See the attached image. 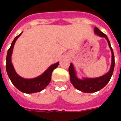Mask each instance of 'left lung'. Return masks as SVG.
I'll list each match as a JSON object with an SVG mask.
<instances>
[{
  "label": "left lung",
  "mask_w": 121,
  "mask_h": 121,
  "mask_svg": "<svg viewBox=\"0 0 121 121\" xmlns=\"http://www.w3.org/2000/svg\"><path fill=\"white\" fill-rule=\"evenodd\" d=\"M95 34L100 37H104L107 40L109 48L112 52V64L109 71L104 75L97 78H83L82 79H80L77 77L76 72L74 67V65L73 63L70 64L69 68V73L70 74V80L71 83L76 89L84 93H95L102 89L109 82L114 70V54L108 38L106 35L104 34L103 32H102L96 27H95Z\"/></svg>",
  "instance_id": "obj_1"
}]
</instances>
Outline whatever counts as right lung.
Wrapping results in <instances>:
<instances>
[{
    "label": "right lung",
    "mask_w": 121,
    "mask_h": 121,
    "mask_svg": "<svg viewBox=\"0 0 121 121\" xmlns=\"http://www.w3.org/2000/svg\"><path fill=\"white\" fill-rule=\"evenodd\" d=\"M21 34H20L17 37H15L14 40L12 43L10 47L8 50L6 56V65L7 73L12 84L14 85L17 89L22 93L30 94L40 92L45 89L50 83L51 80L52 73L54 71V69H55L58 67L59 62L52 64L42 74L34 78H24L20 76L16 73V71H15L13 65L12 63V55L15 41H17L18 37L21 35Z\"/></svg>",
    "instance_id": "add662e5"
}]
</instances>
